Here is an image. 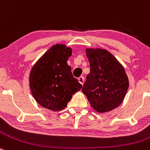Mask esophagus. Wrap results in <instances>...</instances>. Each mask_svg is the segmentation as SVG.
Instances as JSON below:
<instances>
[{
    "label": "esophagus",
    "mask_w": 150,
    "mask_h": 150,
    "mask_svg": "<svg viewBox=\"0 0 150 150\" xmlns=\"http://www.w3.org/2000/svg\"><path fill=\"white\" fill-rule=\"evenodd\" d=\"M78 81H79L80 83H81V84L83 85V83H84V78L82 76L79 77V78H78Z\"/></svg>",
    "instance_id": "obj_1"
}]
</instances>
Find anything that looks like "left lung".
<instances>
[{
    "label": "left lung",
    "mask_w": 150,
    "mask_h": 150,
    "mask_svg": "<svg viewBox=\"0 0 150 150\" xmlns=\"http://www.w3.org/2000/svg\"><path fill=\"white\" fill-rule=\"evenodd\" d=\"M86 54L90 72L82 92L98 112L111 111L122 103L128 90L125 69L107 50L87 48Z\"/></svg>",
    "instance_id": "left-lung-1"
}]
</instances>
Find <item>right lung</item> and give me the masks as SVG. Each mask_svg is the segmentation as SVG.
<instances>
[{"label": "right lung", "mask_w": 150, "mask_h": 150, "mask_svg": "<svg viewBox=\"0 0 150 150\" xmlns=\"http://www.w3.org/2000/svg\"><path fill=\"white\" fill-rule=\"evenodd\" d=\"M72 50L64 44H55L33 65L29 72V88L38 103L58 112L67 106L72 95L82 85L75 78L67 64Z\"/></svg>", "instance_id": "1"}]
</instances>
